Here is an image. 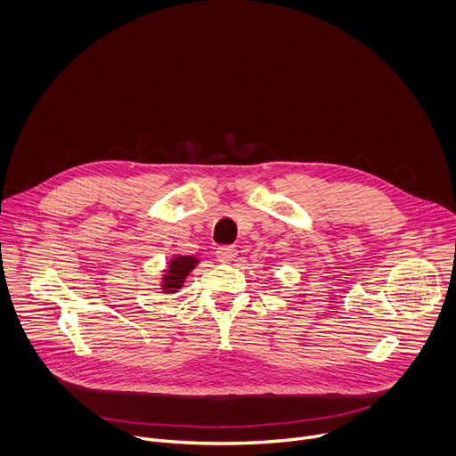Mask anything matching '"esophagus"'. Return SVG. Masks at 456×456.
Instances as JSON below:
<instances>
[{"instance_id": "obj_1", "label": "esophagus", "mask_w": 456, "mask_h": 456, "mask_svg": "<svg viewBox=\"0 0 456 456\" xmlns=\"http://www.w3.org/2000/svg\"><path fill=\"white\" fill-rule=\"evenodd\" d=\"M236 254H238V250H236V247H232V245H224V247H218L216 248V259L220 264H229V262H232V259L236 257Z\"/></svg>"}]
</instances>
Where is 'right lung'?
<instances>
[{
	"label": "right lung",
	"instance_id": "1",
	"mask_svg": "<svg viewBox=\"0 0 456 456\" xmlns=\"http://www.w3.org/2000/svg\"><path fill=\"white\" fill-rule=\"evenodd\" d=\"M199 257L194 256H175L171 257V262L167 265V269L164 271L162 276V292H176L178 289L183 287V281L187 278V274L197 267Z\"/></svg>",
	"mask_w": 456,
	"mask_h": 456
}]
</instances>
